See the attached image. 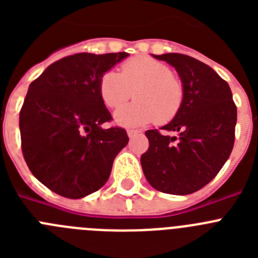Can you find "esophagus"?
<instances>
[{
    "label": "esophagus",
    "instance_id": "34e87169",
    "mask_svg": "<svg viewBox=\"0 0 258 258\" xmlns=\"http://www.w3.org/2000/svg\"><path fill=\"white\" fill-rule=\"evenodd\" d=\"M126 132H127V136L131 137V138H132V137H134V136H137V134L141 133V132L137 131V129H127Z\"/></svg>",
    "mask_w": 258,
    "mask_h": 258
}]
</instances>
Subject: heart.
<instances>
[{
	"instance_id": "obj_1",
	"label": "heart",
	"mask_w": 258,
	"mask_h": 258,
	"mask_svg": "<svg viewBox=\"0 0 258 258\" xmlns=\"http://www.w3.org/2000/svg\"><path fill=\"white\" fill-rule=\"evenodd\" d=\"M104 106L117 108L134 95L137 101L118 108L115 120L125 126L172 121L184 102V84L172 68L150 56H134L122 63L120 74L107 71L98 84Z\"/></svg>"
}]
</instances>
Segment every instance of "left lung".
<instances>
[{
    "instance_id": "left-lung-1",
    "label": "left lung",
    "mask_w": 258,
    "mask_h": 258,
    "mask_svg": "<svg viewBox=\"0 0 258 258\" xmlns=\"http://www.w3.org/2000/svg\"><path fill=\"white\" fill-rule=\"evenodd\" d=\"M177 70L184 84V102L165 126L146 132L149 150L141 156L146 179L157 191L187 195L217 175L234 147L236 106L229 84L192 56L154 55ZM169 131L178 136H169Z\"/></svg>"
}]
</instances>
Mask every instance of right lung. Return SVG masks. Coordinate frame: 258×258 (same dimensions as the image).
<instances>
[{"instance_id":"obj_1","label":"right lung","mask_w":258,"mask_h":258,"mask_svg":"<svg viewBox=\"0 0 258 258\" xmlns=\"http://www.w3.org/2000/svg\"><path fill=\"white\" fill-rule=\"evenodd\" d=\"M127 52H79L54 61L29 85L19 115L22 152L32 174L70 199L95 192L108 179L126 131L103 129L112 116L98 84Z\"/></svg>"}]
</instances>
